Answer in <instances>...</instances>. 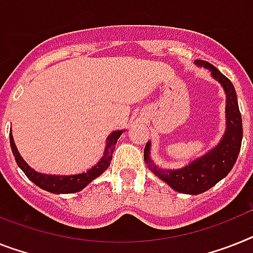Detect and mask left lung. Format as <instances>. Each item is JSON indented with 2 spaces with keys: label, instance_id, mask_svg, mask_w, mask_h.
<instances>
[{
  "label": "left lung",
  "instance_id": "1",
  "mask_svg": "<svg viewBox=\"0 0 253 253\" xmlns=\"http://www.w3.org/2000/svg\"><path fill=\"white\" fill-rule=\"evenodd\" d=\"M195 64L204 67L211 71V75L216 79L226 94V130L220 143L208 151L206 155L194 160L189 166L181 169H160L151 162L150 158V141L145 147V162L155 176L167 182L173 190L178 193L198 195L212 186L218 181L226 177L237 162L238 154L241 151L243 128H242V116L238 107L237 93L234 85L226 76L221 74L216 67L206 60H195Z\"/></svg>",
  "mask_w": 253,
  "mask_h": 253
}]
</instances>
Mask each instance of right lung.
<instances>
[{
	"mask_svg": "<svg viewBox=\"0 0 253 253\" xmlns=\"http://www.w3.org/2000/svg\"><path fill=\"white\" fill-rule=\"evenodd\" d=\"M124 130H116L112 131L111 134L108 135L107 143H106V149H104V154L102 156V159L98 162L97 166H94L93 168L89 169L87 172L80 173V174H71V176H54V174H42V173L36 172L35 169L27 164L23 158L19 154L18 149H16L15 142L12 138L11 131H10V145H11V151L15 156L16 164L19 168L22 169L24 174L32 181L35 185H37L41 189L46 190L49 193L53 194H72L77 193L80 190L84 189L86 185L93 181L94 178H97L98 176H101L102 173L110 167V163L112 160V152L115 150V145L118 142L119 137L123 134Z\"/></svg>",
	"mask_w": 253,
	"mask_h": 253,
	"instance_id": "add662e5",
	"label": "right lung"
}]
</instances>
